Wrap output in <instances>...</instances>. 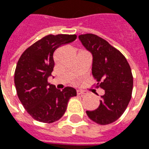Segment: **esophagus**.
<instances>
[{"label": "esophagus", "mask_w": 149, "mask_h": 149, "mask_svg": "<svg viewBox=\"0 0 149 149\" xmlns=\"http://www.w3.org/2000/svg\"><path fill=\"white\" fill-rule=\"evenodd\" d=\"M86 93H86V92L83 91V90H80V89H78V90H77V94H78V95L84 96V95H86Z\"/></svg>", "instance_id": "obj_1"}]
</instances>
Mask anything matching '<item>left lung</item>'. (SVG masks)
<instances>
[{
  "instance_id": "left-lung-1",
  "label": "left lung",
  "mask_w": 149,
  "mask_h": 149,
  "mask_svg": "<svg viewBox=\"0 0 149 149\" xmlns=\"http://www.w3.org/2000/svg\"><path fill=\"white\" fill-rule=\"evenodd\" d=\"M79 39L92 54V74L97 86L104 90L99 107L86 111L87 116L100 125L110 124L123 114L131 99V68L123 55L100 37L86 33L79 35Z\"/></svg>"
}]
</instances>
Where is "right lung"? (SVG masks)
I'll return each instance as SVG.
<instances>
[{"label": "right lung", "mask_w": 149, "mask_h": 149, "mask_svg": "<svg viewBox=\"0 0 149 149\" xmlns=\"http://www.w3.org/2000/svg\"><path fill=\"white\" fill-rule=\"evenodd\" d=\"M76 38L75 34L47 35L26 49L18 61L14 77L18 97L37 121L51 123L59 120L69 99L77 95L73 87L60 90L48 82L55 65L56 49Z\"/></svg>", "instance_id": "add662e5"}]
</instances>
